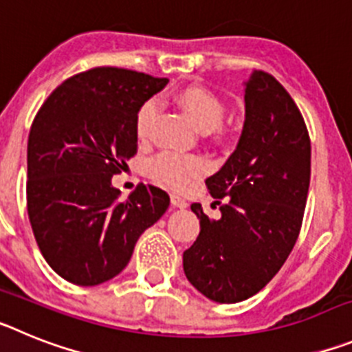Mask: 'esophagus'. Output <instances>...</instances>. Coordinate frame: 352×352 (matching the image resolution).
Masks as SVG:
<instances>
[{
    "label": "esophagus",
    "mask_w": 352,
    "mask_h": 352,
    "mask_svg": "<svg viewBox=\"0 0 352 352\" xmlns=\"http://www.w3.org/2000/svg\"><path fill=\"white\" fill-rule=\"evenodd\" d=\"M170 204H173L174 208L185 210V208L188 206V201H186V199H183L182 195H178V194H170Z\"/></svg>",
    "instance_id": "esophagus-1"
}]
</instances>
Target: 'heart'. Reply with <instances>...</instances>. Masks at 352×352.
Here are the masks:
<instances>
[{"label":"heart","mask_w":352,"mask_h":352,"mask_svg":"<svg viewBox=\"0 0 352 352\" xmlns=\"http://www.w3.org/2000/svg\"><path fill=\"white\" fill-rule=\"evenodd\" d=\"M179 107L190 118L195 129L203 133H211L222 125L226 109L219 96L204 88L183 89L178 95ZM157 113V102L148 100L141 105L135 116V132L144 139L149 132L151 121ZM208 170V164L201 157H182L176 153H160L149 162L148 174L157 182L170 186L174 190H186Z\"/></svg>","instance_id":"b5f03b06"}]
</instances>
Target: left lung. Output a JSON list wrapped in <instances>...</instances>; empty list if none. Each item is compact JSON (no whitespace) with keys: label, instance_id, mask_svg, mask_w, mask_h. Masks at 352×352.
Instances as JSON below:
<instances>
[{"label":"left lung","instance_id":"1","mask_svg":"<svg viewBox=\"0 0 352 352\" xmlns=\"http://www.w3.org/2000/svg\"><path fill=\"white\" fill-rule=\"evenodd\" d=\"M245 123L236 149L206 179L219 220L192 204L201 232L183 252V270L217 303L254 296L278 273L296 243L310 185V138L285 88L266 72L243 82Z\"/></svg>","mask_w":352,"mask_h":352}]
</instances>
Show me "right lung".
<instances>
[{
  "label": "right lung",
  "instance_id": "obj_1",
  "mask_svg": "<svg viewBox=\"0 0 352 352\" xmlns=\"http://www.w3.org/2000/svg\"><path fill=\"white\" fill-rule=\"evenodd\" d=\"M167 79L98 67L65 80L43 102L28 138V214L43 259L89 287L129 264L139 236L169 208L162 188L113 186L138 153L135 116Z\"/></svg>",
  "mask_w": 352,
  "mask_h": 352
}]
</instances>
